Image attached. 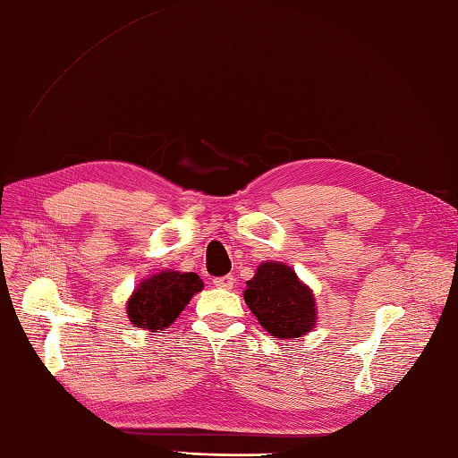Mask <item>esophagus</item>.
I'll return each instance as SVG.
<instances>
[{"mask_svg":"<svg viewBox=\"0 0 458 458\" xmlns=\"http://www.w3.org/2000/svg\"><path fill=\"white\" fill-rule=\"evenodd\" d=\"M214 285H216L217 289H233V285H234V277H233V276L216 277V279H214Z\"/></svg>","mask_w":458,"mask_h":458,"instance_id":"34e87169","label":"esophagus"}]
</instances>
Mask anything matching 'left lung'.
Masks as SVG:
<instances>
[{
	"instance_id": "left-lung-1",
	"label": "left lung",
	"mask_w": 458,
	"mask_h": 458,
	"mask_svg": "<svg viewBox=\"0 0 458 458\" xmlns=\"http://www.w3.org/2000/svg\"><path fill=\"white\" fill-rule=\"evenodd\" d=\"M244 302L271 337L296 339L316 327L314 291L283 262H262L246 281Z\"/></svg>"
}]
</instances>
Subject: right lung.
I'll list each match as a JSON object with an SVG mask.
<instances>
[{"mask_svg":"<svg viewBox=\"0 0 458 458\" xmlns=\"http://www.w3.org/2000/svg\"><path fill=\"white\" fill-rule=\"evenodd\" d=\"M202 289L204 283L194 271H157L142 279L127 299L129 321L134 327L152 333L164 331Z\"/></svg>","mask_w":458,"mask_h":458,"instance_id":"add662e5","label":"right lung"}]
</instances>
